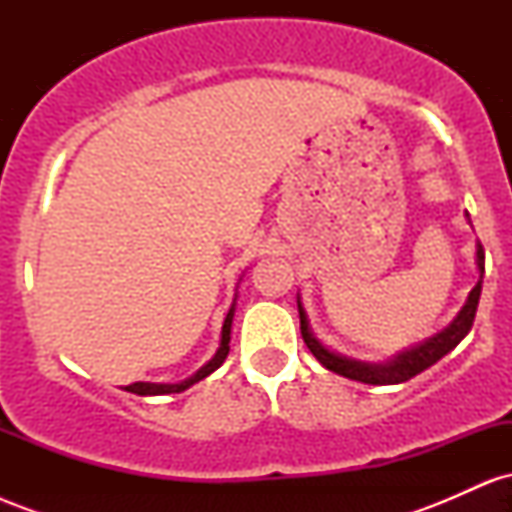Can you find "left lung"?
I'll use <instances>...</instances> for the list:
<instances>
[{"mask_svg": "<svg viewBox=\"0 0 512 512\" xmlns=\"http://www.w3.org/2000/svg\"><path fill=\"white\" fill-rule=\"evenodd\" d=\"M477 264H479V281L472 291H469L467 303L460 310V315L452 320L450 327H445L443 332L436 334L428 342L414 346V349L404 351L399 354L395 361L390 363H361V361H351V358L337 356L332 351H327L317 339L310 334L308 327V317H305V310L301 301H298V315H301V334L303 342L313 351V356L322 363L327 370L332 373L344 375L349 380H358V383H368V385H397V383H407V380L419 375L421 370L431 368L433 363L440 361L445 354H450L457 344L467 337V332L472 330L474 317H477V305H479V296H481V279H484V248L481 243L477 245Z\"/></svg>", "mask_w": 512, "mask_h": 512, "instance_id": "obj_1", "label": "left lung"}]
</instances>
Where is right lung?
I'll return each instance as SVG.
<instances>
[{"instance_id": "right-lung-1", "label": "right lung", "mask_w": 512, "mask_h": 512, "mask_svg": "<svg viewBox=\"0 0 512 512\" xmlns=\"http://www.w3.org/2000/svg\"><path fill=\"white\" fill-rule=\"evenodd\" d=\"M233 310H236V308H231V310H228L226 320H223V330H221V346H219V351H216V356L211 358V361L207 363V366H204V368H199L197 373L192 375V378L182 380V383H178V385H158V383H132V385H127L125 390H127V392H134V395H139V397H149V395H173V392H182V390H187V387H190V385H195V383H199V380H204V378H207V375L214 373V370L219 368L223 361H226V356H228V349H231V346H228V342H231Z\"/></svg>"}]
</instances>
